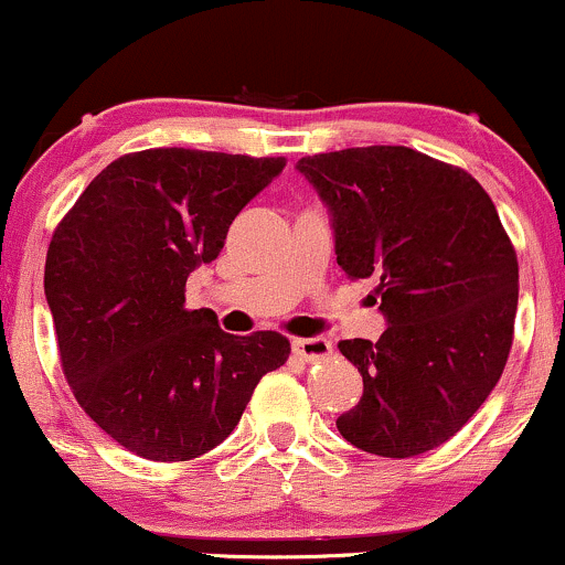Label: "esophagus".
<instances>
[{"instance_id":"1","label":"esophagus","mask_w":565,"mask_h":565,"mask_svg":"<svg viewBox=\"0 0 565 565\" xmlns=\"http://www.w3.org/2000/svg\"><path fill=\"white\" fill-rule=\"evenodd\" d=\"M291 350L305 361H321L332 355V342L327 337H300L291 342Z\"/></svg>"}]
</instances>
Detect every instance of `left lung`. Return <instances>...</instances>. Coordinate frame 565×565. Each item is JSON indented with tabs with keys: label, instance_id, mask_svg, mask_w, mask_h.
<instances>
[{
	"label": "left lung",
	"instance_id": "left-lung-1",
	"mask_svg": "<svg viewBox=\"0 0 565 565\" xmlns=\"http://www.w3.org/2000/svg\"><path fill=\"white\" fill-rule=\"evenodd\" d=\"M332 210L348 278H374L377 342L342 340L364 395L337 419L355 449L406 459L446 444L494 391L512 348L518 255L462 167L406 146L297 161Z\"/></svg>",
	"mask_w": 565,
	"mask_h": 565
}]
</instances>
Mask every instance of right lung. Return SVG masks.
<instances>
[{
	"instance_id": "add662e5",
	"label": "right lung",
	"mask_w": 565,
	"mask_h": 565,
	"mask_svg": "<svg viewBox=\"0 0 565 565\" xmlns=\"http://www.w3.org/2000/svg\"><path fill=\"white\" fill-rule=\"evenodd\" d=\"M284 157L148 148L125 153L57 223L44 263L57 355L89 419L151 462L223 444L257 382L287 364L278 332L225 334L185 308L188 274L223 249L233 217Z\"/></svg>"
}]
</instances>
